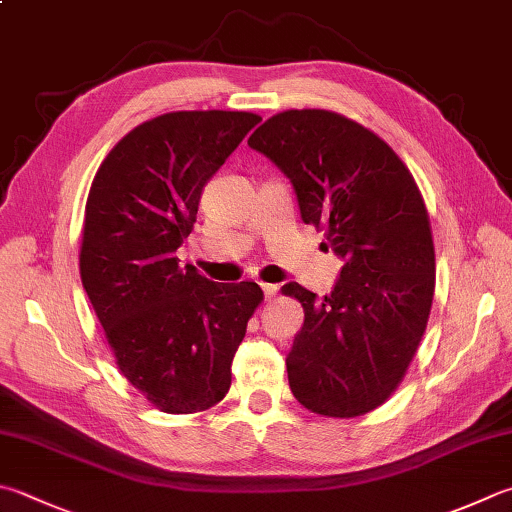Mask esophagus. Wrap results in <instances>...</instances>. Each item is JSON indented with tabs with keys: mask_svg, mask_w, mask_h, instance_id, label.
I'll list each match as a JSON object with an SVG mask.
<instances>
[{
	"mask_svg": "<svg viewBox=\"0 0 512 512\" xmlns=\"http://www.w3.org/2000/svg\"><path fill=\"white\" fill-rule=\"evenodd\" d=\"M260 289H263L265 298L269 301V298H274L276 292H278V285H269V283H260Z\"/></svg>",
	"mask_w": 512,
	"mask_h": 512,
	"instance_id": "1",
	"label": "esophagus"
}]
</instances>
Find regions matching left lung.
I'll list each match as a JSON object with an SVG mask.
<instances>
[{"label":"left lung","instance_id":"1","mask_svg":"<svg viewBox=\"0 0 512 512\" xmlns=\"http://www.w3.org/2000/svg\"><path fill=\"white\" fill-rule=\"evenodd\" d=\"M247 144L285 173L303 223L345 260L325 298L283 285L305 312L287 354L289 388L323 417H361L399 388L426 332L435 296L426 202L388 142L334 111L276 113Z\"/></svg>","mask_w":512,"mask_h":512}]
</instances>
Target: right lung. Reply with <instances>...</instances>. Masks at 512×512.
<instances>
[{
  "label": "right lung",
  "instance_id": "right-lung-1",
  "mask_svg": "<svg viewBox=\"0 0 512 512\" xmlns=\"http://www.w3.org/2000/svg\"><path fill=\"white\" fill-rule=\"evenodd\" d=\"M260 122L247 111H173L104 158L84 209L80 276L120 372L162 412L216 406L263 301L252 281L214 283L176 249L202 187Z\"/></svg>",
  "mask_w": 512,
  "mask_h": 512
}]
</instances>
